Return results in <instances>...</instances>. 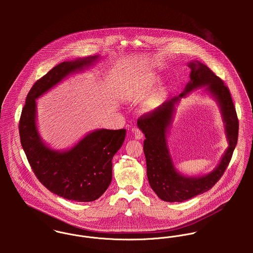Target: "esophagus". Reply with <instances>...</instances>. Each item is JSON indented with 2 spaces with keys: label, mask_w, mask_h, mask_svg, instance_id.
Wrapping results in <instances>:
<instances>
[{
  "label": "esophagus",
  "mask_w": 253,
  "mask_h": 253,
  "mask_svg": "<svg viewBox=\"0 0 253 253\" xmlns=\"http://www.w3.org/2000/svg\"><path fill=\"white\" fill-rule=\"evenodd\" d=\"M133 135H134V138L137 139V140H140V139L143 138V133H142V131H141L140 129H138V128H135V129L133 130Z\"/></svg>",
  "instance_id": "1"
}]
</instances>
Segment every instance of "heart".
Segmentation results:
<instances>
[{"mask_svg":"<svg viewBox=\"0 0 253 253\" xmlns=\"http://www.w3.org/2000/svg\"><path fill=\"white\" fill-rule=\"evenodd\" d=\"M161 78L156 75H151L137 84H133L129 88L123 92L122 98L126 102H136L140 101L145 96L155 88V86L160 83ZM169 95V88L165 85L158 87L153 91L143 102L141 111L143 113H151L159 108L163 102L167 99Z\"/></svg>","mask_w":253,"mask_h":253,"instance_id":"heart-1","label":"heart"}]
</instances>
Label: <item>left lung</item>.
I'll return each instance as SVG.
<instances>
[{"mask_svg": "<svg viewBox=\"0 0 253 253\" xmlns=\"http://www.w3.org/2000/svg\"><path fill=\"white\" fill-rule=\"evenodd\" d=\"M187 65L191 69L190 81L183 92L137 121V126L146 138L143 149L149 184L161 200L169 203H181L211 189L228 167L238 142L239 121L229 89L204 63L192 60ZM203 87L217 101L228 147L211 172L200 177H188L176 169L167 137L180 99Z\"/></svg>", "mask_w": 253, "mask_h": 253, "instance_id": "left-lung-1", "label": "left lung"}]
</instances>
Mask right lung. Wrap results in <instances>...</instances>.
<instances>
[{"label": "right lung", "mask_w": 253, "mask_h": 253, "mask_svg": "<svg viewBox=\"0 0 253 253\" xmlns=\"http://www.w3.org/2000/svg\"><path fill=\"white\" fill-rule=\"evenodd\" d=\"M99 59L100 55H92L53 67L30 89L19 122L21 145L37 178L51 193L80 203L93 202L107 190L112 181V159L124 143L126 130L94 129L68 149H54L40 134L37 99Z\"/></svg>", "instance_id": "1"}]
</instances>
